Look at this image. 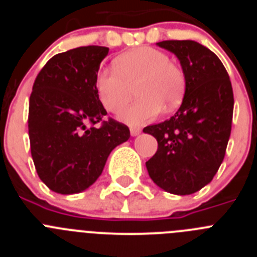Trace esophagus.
<instances>
[{"label": "esophagus", "mask_w": 257, "mask_h": 257, "mask_svg": "<svg viewBox=\"0 0 257 257\" xmlns=\"http://www.w3.org/2000/svg\"><path fill=\"white\" fill-rule=\"evenodd\" d=\"M140 133H142V128H140V127H136V126H131L130 127L131 136H138Z\"/></svg>", "instance_id": "obj_1"}]
</instances>
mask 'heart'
Instances as JSON below:
<instances>
[{
    "instance_id": "obj_1",
    "label": "heart",
    "mask_w": 257,
    "mask_h": 257,
    "mask_svg": "<svg viewBox=\"0 0 257 257\" xmlns=\"http://www.w3.org/2000/svg\"><path fill=\"white\" fill-rule=\"evenodd\" d=\"M115 70H101L95 78V91L106 110L118 113L131 100L134 88L139 99L119 114L123 122L142 124L180 105L185 76L167 54L153 47H138L118 56Z\"/></svg>"
}]
</instances>
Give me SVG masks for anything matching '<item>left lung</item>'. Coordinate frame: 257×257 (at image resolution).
<instances>
[{"mask_svg": "<svg viewBox=\"0 0 257 257\" xmlns=\"http://www.w3.org/2000/svg\"><path fill=\"white\" fill-rule=\"evenodd\" d=\"M157 46L179 59L185 94L170 119L144 128L158 143L145 162L152 180L166 192L187 196L216 175L231 131L233 88L221 60L196 41H162Z\"/></svg>", "mask_w": 257, "mask_h": 257, "instance_id": "obj_1", "label": "left lung"}]
</instances>
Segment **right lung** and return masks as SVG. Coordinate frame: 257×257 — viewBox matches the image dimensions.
<instances>
[{
  "mask_svg": "<svg viewBox=\"0 0 257 257\" xmlns=\"http://www.w3.org/2000/svg\"><path fill=\"white\" fill-rule=\"evenodd\" d=\"M109 49L83 46L52 56L38 73L29 97L28 133L38 176L52 192L76 194L91 187L109 154L130 130L108 119L95 78Z\"/></svg>",
  "mask_w": 257,
  "mask_h": 257,
  "instance_id": "obj_1",
  "label": "right lung"
}]
</instances>
